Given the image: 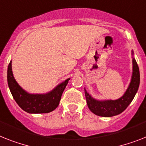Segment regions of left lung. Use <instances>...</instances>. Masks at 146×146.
<instances>
[{
	"mask_svg": "<svg viewBox=\"0 0 146 146\" xmlns=\"http://www.w3.org/2000/svg\"><path fill=\"white\" fill-rule=\"evenodd\" d=\"M132 55L133 52L132 51ZM133 72L129 86L121 98L116 100H97L84 89L88 108L94 114L103 117H111L121 113L133 101L139 89L140 76L137 61L133 57Z\"/></svg>",
	"mask_w": 146,
	"mask_h": 146,
	"instance_id": "1",
	"label": "left lung"
}]
</instances>
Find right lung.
<instances>
[{"mask_svg": "<svg viewBox=\"0 0 146 146\" xmlns=\"http://www.w3.org/2000/svg\"><path fill=\"white\" fill-rule=\"evenodd\" d=\"M70 78L58 84L50 92L44 94H31L19 86L12 71V61L7 68V82L13 98L18 105L29 113H47L58 107L62 94Z\"/></svg>", "mask_w": 146, "mask_h": 146, "instance_id": "add662e5", "label": "right lung"}]
</instances>
